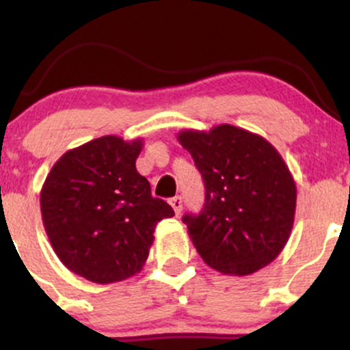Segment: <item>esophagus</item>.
<instances>
[{
	"instance_id": "34e87169",
	"label": "esophagus",
	"mask_w": 350,
	"mask_h": 350,
	"mask_svg": "<svg viewBox=\"0 0 350 350\" xmlns=\"http://www.w3.org/2000/svg\"><path fill=\"white\" fill-rule=\"evenodd\" d=\"M170 204H171V207L174 208L176 215H179L180 211H183V199H180L179 196H176V198L170 199Z\"/></svg>"
}]
</instances>
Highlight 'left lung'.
<instances>
[{
    "mask_svg": "<svg viewBox=\"0 0 350 350\" xmlns=\"http://www.w3.org/2000/svg\"><path fill=\"white\" fill-rule=\"evenodd\" d=\"M206 184V204L183 222L202 260L224 275L245 276L271 263L290 239L296 184L286 163L263 136L219 124L183 130Z\"/></svg>",
    "mask_w": 350,
    "mask_h": 350,
    "instance_id": "1",
    "label": "left lung"
}]
</instances>
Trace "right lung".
I'll list each match as a JSON object with an SVG mask.
<instances>
[{
  "instance_id": "1",
  "label": "right lung",
  "mask_w": 350,
  "mask_h": 350,
  "mask_svg": "<svg viewBox=\"0 0 350 350\" xmlns=\"http://www.w3.org/2000/svg\"><path fill=\"white\" fill-rule=\"evenodd\" d=\"M142 148V138L92 139L64 152L44 180L49 242L60 262L88 281L116 283L142 271L156 226L174 215L136 171Z\"/></svg>"
}]
</instances>
